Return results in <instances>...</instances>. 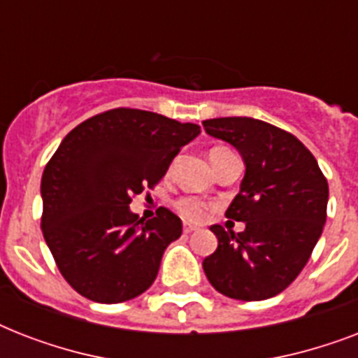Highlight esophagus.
<instances>
[{"label":"esophagus","mask_w":358,"mask_h":358,"mask_svg":"<svg viewBox=\"0 0 358 358\" xmlns=\"http://www.w3.org/2000/svg\"><path fill=\"white\" fill-rule=\"evenodd\" d=\"M195 230H196V227H193V224H189V223L184 224V232H185V234H191V232H195Z\"/></svg>","instance_id":"obj_1"}]
</instances>
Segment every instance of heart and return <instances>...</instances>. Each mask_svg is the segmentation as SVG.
Returning <instances> with one entry per match:
<instances>
[{
	"instance_id": "heart-1",
	"label": "heart",
	"mask_w": 358,
	"mask_h": 358,
	"mask_svg": "<svg viewBox=\"0 0 358 358\" xmlns=\"http://www.w3.org/2000/svg\"><path fill=\"white\" fill-rule=\"evenodd\" d=\"M219 150H224V148H213L212 154ZM176 210L187 221H202V219L206 217L208 204L201 201V199H195V196H184V199L176 201Z\"/></svg>"
}]
</instances>
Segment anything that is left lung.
I'll return each instance as SVG.
<instances>
[{
	"label": "left lung",
	"mask_w": 358,
	"mask_h": 358,
	"mask_svg": "<svg viewBox=\"0 0 358 358\" xmlns=\"http://www.w3.org/2000/svg\"><path fill=\"white\" fill-rule=\"evenodd\" d=\"M206 134L234 146L245 162L239 193L227 217L234 234L210 227L219 245L202 267L219 294L239 301L275 297L303 271L327 219L329 185L312 152L295 135L250 117L202 122Z\"/></svg>",
	"instance_id": "8db88e82"
}]
</instances>
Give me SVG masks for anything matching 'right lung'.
<instances>
[{
    "label": "right lung",
    "mask_w": 358,
    "mask_h": 358,
    "mask_svg": "<svg viewBox=\"0 0 358 358\" xmlns=\"http://www.w3.org/2000/svg\"><path fill=\"white\" fill-rule=\"evenodd\" d=\"M199 134L196 124L117 108L64 137L42 174L41 227L78 294L113 305L150 288L167 245L182 236V221L167 208L145 221L129 212V202L154 189Z\"/></svg>",
    "instance_id": "right-lung-1"
}]
</instances>
